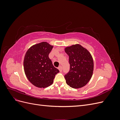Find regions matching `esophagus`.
I'll return each mask as SVG.
<instances>
[{
  "label": "esophagus",
  "mask_w": 120,
  "mask_h": 120,
  "mask_svg": "<svg viewBox=\"0 0 120 120\" xmlns=\"http://www.w3.org/2000/svg\"><path fill=\"white\" fill-rule=\"evenodd\" d=\"M58 69H59L60 71V72H61V71H63V68H62V67H61V66H59V68H58Z\"/></svg>",
  "instance_id": "1"
}]
</instances>
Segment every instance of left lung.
Wrapping results in <instances>:
<instances>
[{
    "label": "left lung",
    "instance_id": "1",
    "mask_svg": "<svg viewBox=\"0 0 120 120\" xmlns=\"http://www.w3.org/2000/svg\"><path fill=\"white\" fill-rule=\"evenodd\" d=\"M69 56L70 71L64 75L67 85L79 89L84 86L91 79L94 70V61L91 54L79 44L66 47Z\"/></svg>",
    "mask_w": 120,
    "mask_h": 120
}]
</instances>
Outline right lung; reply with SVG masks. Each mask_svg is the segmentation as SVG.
I'll return each mask as SVG.
<instances>
[{
    "label": "right lung",
    "instance_id": "1",
    "mask_svg": "<svg viewBox=\"0 0 120 120\" xmlns=\"http://www.w3.org/2000/svg\"><path fill=\"white\" fill-rule=\"evenodd\" d=\"M53 45L41 42L31 46L25 54V74L32 85L40 88L49 86L60 71L54 67L49 57Z\"/></svg>",
    "mask_w": 120,
    "mask_h": 120
}]
</instances>
